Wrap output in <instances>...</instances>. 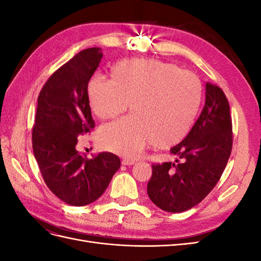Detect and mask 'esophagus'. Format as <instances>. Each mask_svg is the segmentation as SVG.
Segmentation results:
<instances>
[{
    "label": "esophagus",
    "instance_id": "1",
    "mask_svg": "<svg viewBox=\"0 0 261 261\" xmlns=\"http://www.w3.org/2000/svg\"><path fill=\"white\" fill-rule=\"evenodd\" d=\"M122 164L123 165H134V164H135V161L129 160V159H123Z\"/></svg>",
    "mask_w": 261,
    "mask_h": 261
}]
</instances>
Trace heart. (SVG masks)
<instances>
[{
  "label": "heart",
  "instance_id": "1",
  "mask_svg": "<svg viewBox=\"0 0 261 261\" xmlns=\"http://www.w3.org/2000/svg\"><path fill=\"white\" fill-rule=\"evenodd\" d=\"M91 111L109 120L126 111L133 115L103 125L102 148L135 158L152 144L158 149L177 145L191 130L201 105L198 77L177 65L154 59H127L111 68V81L92 76L87 85Z\"/></svg>",
  "mask_w": 261,
  "mask_h": 261
}]
</instances>
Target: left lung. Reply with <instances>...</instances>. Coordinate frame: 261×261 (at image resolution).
<instances>
[{
  "label": "left lung",
  "mask_w": 261,
  "mask_h": 261,
  "mask_svg": "<svg viewBox=\"0 0 261 261\" xmlns=\"http://www.w3.org/2000/svg\"><path fill=\"white\" fill-rule=\"evenodd\" d=\"M230 106L220 87L206 84V101L188 135L171 149L181 162L152 165L149 198L160 209L183 212L195 207L218 183L232 151Z\"/></svg>",
  "instance_id": "left-lung-1"
}]
</instances>
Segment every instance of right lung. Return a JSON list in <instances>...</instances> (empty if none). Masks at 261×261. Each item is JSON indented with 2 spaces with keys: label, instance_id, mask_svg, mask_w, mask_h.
Segmentation results:
<instances>
[{
  "label": "right lung",
  "instance_id": "obj_1",
  "mask_svg": "<svg viewBox=\"0 0 261 261\" xmlns=\"http://www.w3.org/2000/svg\"><path fill=\"white\" fill-rule=\"evenodd\" d=\"M100 48L81 51L51 75L38 97L33 149L44 183L70 206H86L106 192L120 158L101 152L87 159L78 136L94 127L87 85L102 59Z\"/></svg>",
  "mask_w": 261,
  "mask_h": 261
}]
</instances>
